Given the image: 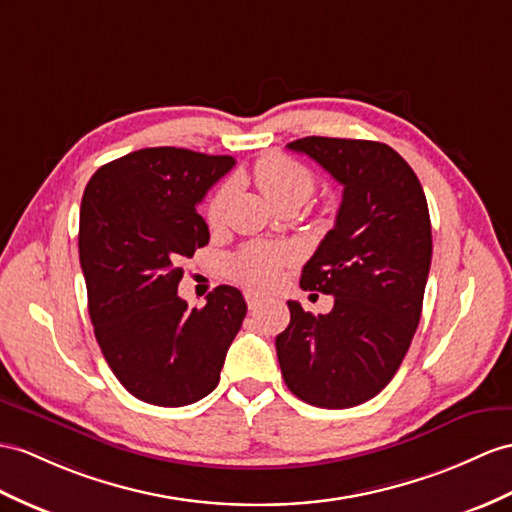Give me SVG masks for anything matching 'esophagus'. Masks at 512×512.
I'll list each match as a JSON object with an SVG mask.
<instances>
[{
    "label": "esophagus",
    "mask_w": 512,
    "mask_h": 512,
    "mask_svg": "<svg viewBox=\"0 0 512 512\" xmlns=\"http://www.w3.org/2000/svg\"><path fill=\"white\" fill-rule=\"evenodd\" d=\"M245 302H247L249 310H256L260 304H263V297L256 293H245Z\"/></svg>",
    "instance_id": "34e87169"
}]
</instances>
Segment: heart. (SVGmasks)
I'll return each mask as SVG.
<instances>
[{"label": "heart", "mask_w": 512, "mask_h": 512, "mask_svg": "<svg viewBox=\"0 0 512 512\" xmlns=\"http://www.w3.org/2000/svg\"><path fill=\"white\" fill-rule=\"evenodd\" d=\"M254 182L271 206L295 202L302 206L315 191V176L302 162L284 154H267L254 165ZM232 197V186L223 184L208 199L206 221L210 226H221ZM291 260V252L280 245L252 243L228 260V271L234 280L254 291H269L280 282L284 265Z\"/></svg>", "instance_id": "1"}]
</instances>
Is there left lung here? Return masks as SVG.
<instances>
[{
    "label": "left lung",
    "mask_w": 512,
    "mask_h": 512,
    "mask_svg": "<svg viewBox=\"0 0 512 512\" xmlns=\"http://www.w3.org/2000/svg\"><path fill=\"white\" fill-rule=\"evenodd\" d=\"M286 147L319 162L343 199L299 280L304 291L334 295V306L315 317L289 302L278 363L299 400L352 408L393 380L419 326L432 260L428 202L415 171L384 143L306 136Z\"/></svg>",
    "instance_id": "obj_1"
}]
</instances>
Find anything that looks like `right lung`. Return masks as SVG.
I'll use <instances>...</instances> for the list:
<instances>
[{
	"mask_svg": "<svg viewBox=\"0 0 512 512\" xmlns=\"http://www.w3.org/2000/svg\"><path fill=\"white\" fill-rule=\"evenodd\" d=\"M232 156L147 147L99 167L80 206V265L95 339L126 389L154 406H186L215 391L247 313L221 284L204 308L178 295L182 258L208 245L197 213Z\"/></svg>",
	"mask_w": 512,
	"mask_h": 512,
	"instance_id": "obj_1",
	"label": "right lung"
}]
</instances>
